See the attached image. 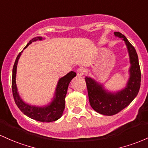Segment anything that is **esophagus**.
Returning <instances> with one entry per match:
<instances>
[{"instance_id":"1","label":"esophagus","mask_w":148,"mask_h":148,"mask_svg":"<svg viewBox=\"0 0 148 148\" xmlns=\"http://www.w3.org/2000/svg\"><path fill=\"white\" fill-rule=\"evenodd\" d=\"M77 74L78 76H79V77L84 76V74H85V69H84L83 67H79V69H77Z\"/></svg>"}]
</instances>
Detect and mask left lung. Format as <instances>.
Masks as SVG:
<instances>
[{
	"label": "left lung",
	"mask_w": 148,
	"mask_h": 148,
	"mask_svg": "<svg viewBox=\"0 0 148 148\" xmlns=\"http://www.w3.org/2000/svg\"><path fill=\"white\" fill-rule=\"evenodd\" d=\"M114 35L123 38L129 53L131 66L126 87L121 91L112 93L106 91L103 86L91 78L86 77L85 79L90 106L97 112L108 116L119 112L133 101L138 93L141 82L140 68L136 49L122 34L115 32Z\"/></svg>",
	"instance_id": "left-lung-1"
}]
</instances>
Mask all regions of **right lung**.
Returning <instances> with one entry per match:
<instances>
[{"mask_svg": "<svg viewBox=\"0 0 148 148\" xmlns=\"http://www.w3.org/2000/svg\"><path fill=\"white\" fill-rule=\"evenodd\" d=\"M37 40H42L41 37H36L32 40L29 41V43L26 45L27 48L29 45H30L32 42L36 41ZM22 51H21L17 56L16 60L12 69V90L13 98L16 105L18 108L23 112L24 114L30 117L31 119L36 120V121H41V122H51L55 121L61 117L64 111V105H65V99L66 92H67L68 86L71 80L74 77L77 76L74 71H71L68 73L64 77L61 78L58 82L57 86L56 95L53 100L48 106L39 108V107L31 106V105L26 104L19 97L18 92H17V86H16V71H17V65L18 62V60L22 54Z\"/></svg>", "mask_w": 148, "mask_h": 148, "instance_id": "obj_1", "label": "right lung"}]
</instances>
